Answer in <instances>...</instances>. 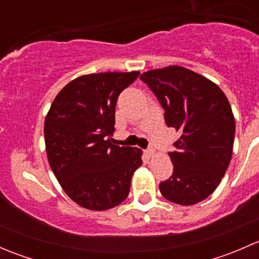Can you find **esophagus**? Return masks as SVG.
<instances>
[{
	"label": "esophagus",
	"instance_id": "1",
	"mask_svg": "<svg viewBox=\"0 0 259 259\" xmlns=\"http://www.w3.org/2000/svg\"><path fill=\"white\" fill-rule=\"evenodd\" d=\"M145 154L149 156V158H151V156H154V154H155V150H154L153 148H149L145 150Z\"/></svg>",
	"mask_w": 259,
	"mask_h": 259
}]
</instances>
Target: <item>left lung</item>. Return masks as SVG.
Instances as JSON below:
<instances>
[{"mask_svg":"<svg viewBox=\"0 0 259 259\" xmlns=\"http://www.w3.org/2000/svg\"><path fill=\"white\" fill-rule=\"evenodd\" d=\"M164 109L169 127L180 132L169 153L173 176L159 184L165 199L193 205L208 198L226 174L233 150L236 122L218 85L182 66L140 75Z\"/></svg>","mask_w":259,"mask_h":259,"instance_id":"obj_1","label":"left lung"}]
</instances>
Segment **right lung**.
<instances>
[{
	"label": "right lung",
	"instance_id": "1",
	"mask_svg": "<svg viewBox=\"0 0 259 259\" xmlns=\"http://www.w3.org/2000/svg\"><path fill=\"white\" fill-rule=\"evenodd\" d=\"M139 71L83 75L55 98L45 119L50 166L75 203L106 210L126 199L134 171L143 164L142 150L111 144L115 106Z\"/></svg>",
	"mask_w": 259,
	"mask_h": 259
}]
</instances>
